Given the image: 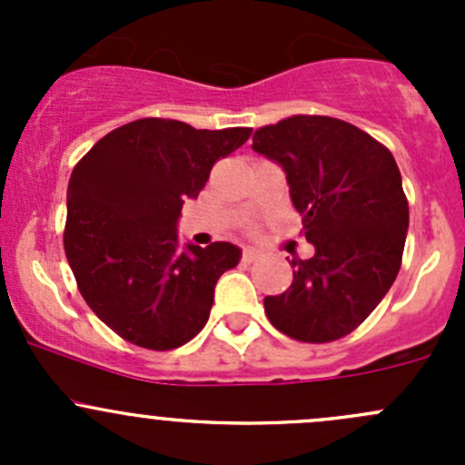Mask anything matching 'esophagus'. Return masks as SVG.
<instances>
[{
	"mask_svg": "<svg viewBox=\"0 0 465 465\" xmlns=\"http://www.w3.org/2000/svg\"><path fill=\"white\" fill-rule=\"evenodd\" d=\"M254 261H259V252H254V250L242 252V262H254Z\"/></svg>",
	"mask_w": 465,
	"mask_h": 465,
	"instance_id": "esophagus-1",
	"label": "esophagus"
}]
</instances>
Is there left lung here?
<instances>
[{"label": "left lung", "mask_w": 465, "mask_h": 465, "mask_svg": "<svg viewBox=\"0 0 465 465\" xmlns=\"http://www.w3.org/2000/svg\"><path fill=\"white\" fill-rule=\"evenodd\" d=\"M252 148L285 173L315 256L294 259L285 292L265 297L276 331L311 344L360 326L396 281L410 206L393 154L332 116L297 114L256 130Z\"/></svg>", "instance_id": "left-lung-1"}]
</instances>
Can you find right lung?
Listing matches in <instances>:
<instances>
[{
    "instance_id": "1",
    "label": "right lung",
    "mask_w": 465,
    "mask_h": 465,
    "mask_svg": "<svg viewBox=\"0 0 465 465\" xmlns=\"http://www.w3.org/2000/svg\"><path fill=\"white\" fill-rule=\"evenodd\" d=\"M250 134L139 119L105 134L74 168L64 254L87 306L130 344L171 351L204 328L215 283L241 250L211 242L182 252L177 218L213 163Z\"/></svg>"
}]
</instances>
